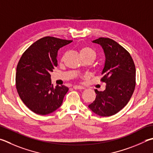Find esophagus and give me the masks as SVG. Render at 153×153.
Masks as SVG:
<instances>
[{
	"instance_id": "34e87169",
	"label": "esophagus",
	"mask_w": 153,
	"mask_h": 153,
	"mask_svg": "<svg viewBox=\"0 0 153 153\" xmlns=\"http://www.w3.org/2000/svg\"><path fill=\"white\" fill-rule=\"evenodd\" d=\"M73 88L75 89V90H82V89H84V88L83 87V86H80V85H74Z\"/></svg>"
}]
</instances>
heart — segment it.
Listing matches in <instances>:
<instances>
[{"mask_svg":"<svg viewBox=\"0 0 153 153\" xmlns=\"http://www.w3.org/2000/svg\"><path fill=\"white\" fill-rule=\"evenodd\" d=\"M79 55L81 57H84V56H91L95 58L96 57V52L94 50L90 48L88 46H82L79 49Z\"/></svg>","mask_w":153,"mask_h":153,"instance_id":"heart-1","label":"heart"}]
</instances>
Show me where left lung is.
<instances>
[{"label":"left lung","instance_id":"obj_1","mask_svg":"<svg viewBox=\"0 0 153 153\" xmlns=\"http://www.w3.org/2000/svg\"><path fill=\"white\" fill-rule=\"evenodd\" d=\"M104 50L105 63L101 81L105 89L99 91L96 100L88 107L100 116H110L120 111L129 102L136 84L134 63L123 47L109 38L100 37L92 41Z\"/></svg>","mask_w":153,"mask_h":153}]
</instances>
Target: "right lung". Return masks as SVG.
<instances>
[{
	"instance_id": "1",
	"label": "right lung",
	"mask_w": 153,
	"mask_h": 153,
	"mask_svg": "<svg viewBox=\"0 0 153 153\" xmlns=\"http://www.w3.org/2000/svg\"><path fill=\"white\" fill-rule=\"evenodd\" d=\"M71 42L53 37H43L33 43L19 60L16 90L23 103L37 114H49L62 104L69 88L65 85L54 87L50 72L57 66L58 50Z\"/></svg>"
}]
</instances>
